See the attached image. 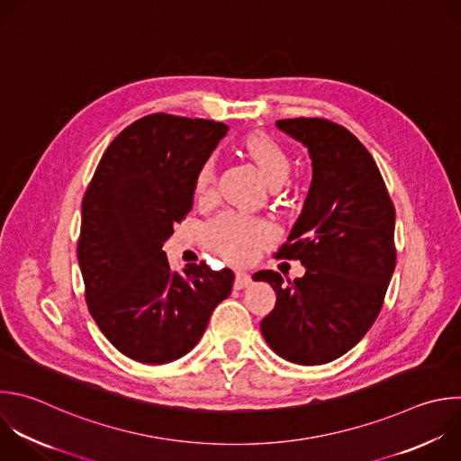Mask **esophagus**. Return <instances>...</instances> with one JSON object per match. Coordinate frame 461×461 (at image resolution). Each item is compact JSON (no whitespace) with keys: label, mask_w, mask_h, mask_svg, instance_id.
<instances>
[{"label":"esophagus","mask_w":461,"mask_h":461,"mask_svg":"<svg viewBox=\"0 0 461 461\" xmlns=\"http://www.w3.org/2000/svg\"><path fill=\"white\" fill-rule=\"evenodd\" d=\"M249 284H251V276L248 273H242V271L235 273V280H233V287L235 289H244Z\"/></svg>","instance_id":"esophagus-1"}]
</instances>
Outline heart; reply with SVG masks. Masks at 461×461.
<instances>
[{
  "mask_svg": "<svg viewBox=\"0 0 461 461\" xmlns=\"http://www.w3.org/2000/svg\"><path fill=\"white\" fill-rule=\"evenodd\" d=\"M239 153L262 183L280 192L291 174V158L285 148L264 131H249L239 140ZM215 195V163L206 161L195 177V199L210 204ZM287 194L282 201L287 203ZM269 242L266 226L235 215H224L203 230V244L230 264H246Z\"/></svg>",
  "mask_w": 461,
  "mask_h": 461,
  "instance_id": "heart-1",
  "label": "heart"
}]
</instances>
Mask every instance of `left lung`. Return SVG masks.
Segmentation results:
<instances>
[{"mask_svg":"<svg viewBox=\"0 0 461 461\" xmlns=\"http://www.w3.org/2000/svg\"><path fill=\"white\" fill-rule=\"evenodd\" d=\"M313 161V183L280 258L300 260L293 282L266 269L253 275L276 293L260 322L267 346L300 366L333 362L375 324L396 266L394 204L367 148L321 117L280 119Z\"/></svg>","mask_w":461,"mask_h":461,"instance_id":"left-lung-1","label":"left lung"}]
</instances>
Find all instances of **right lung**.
I'll return each mask as SVG.
<instances>
[{
	"label": "right lung",
	"mask_w": 461,
	"mask_h": 461,
	"mask_svg": "<svg viewBox=\"0 0 461 461\" xmlns=\"http://www.w3.org/2000/svg\"><path fill=\"white\" fill-rule=\"evenodd\" d=\"M228 126L149 113L106 148L81 204L77 260L88 312L124 357L168 364L203 337L233 271L177 273L163 244L192 210L195 177Z\"/></svg>",
	"instance_id": "obj_1"
}]
</instances>
